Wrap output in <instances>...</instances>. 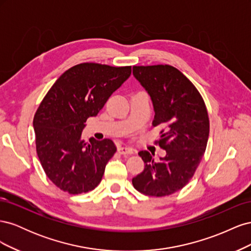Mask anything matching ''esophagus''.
Instances as JSON below:
<instances>
[{
	"label": "esophagus",
	"mask_w": 251,
	"mask_h": 251,
	"mask_svg": "<svg viewBox=\"0 0 251 251\" xmlns=\"http://www.w3.org/2000/svg\"><path fill=\"white\" fill-rule=\"evenodd\" d=\"M117 151H118V153L121 155H131L134 153L133 149L126 148V147H118Z\"/></svg>",
	"instance_id": "obj_1"
}]
</instances>
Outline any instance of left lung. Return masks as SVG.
I'll list each match as a JSON object with an SVG mask.
<instances>
[{
	"instance_id": "1",
	"label": "left lung",
	"mask_w": 251,
	"mask_h": 251,
	"mask_svg": "<svg viewBox=\"0 0 251 251\" xmlns=\"http://www.w3.org/2000/svg\"><path fill=\"white\" fill-rule=\"evenodd\" d=\"M133 74L153 101V126H164L156 142L166 155L155 161L148 151H140L146 166L132 183L146 196H170L193 178L206 150V105L193 82L173 66H134Z\"/></svg>"
}]
</instances>
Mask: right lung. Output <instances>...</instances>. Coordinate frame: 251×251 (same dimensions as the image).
<instances>
[{
	"label": "right lung",
	"instance_id": "right-lung-1",
	"mask_svg": "<svg viewBox=\"0 0 251 251\" xmlns=\"http://www.w3.org/2000/svg\"><path fill=\"white\" fill-rule=\"evenodd\" d=\"M131 72V66L82 63L60 75L44 97L33 118L36 153L47 177L62 191L78 195L100 183L117 149L111 139L86 142L81 132Z\"/></svg>",
	"mask_w": 251,
	"mask_h": 251
}]
</instances>
